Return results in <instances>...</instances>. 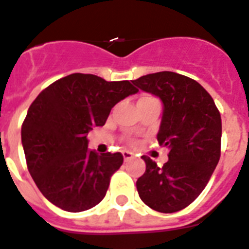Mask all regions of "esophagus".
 <instances>
[{
	"label": "esophagus",
	"mask_w": 249,
	"mask_h": 249,
	"mask_svg": "<svg viewBox=\"0 0 249 249\" xmlns=\"http://www.w3.org/2000/svg\"><path fill=\"white\" fill-rule=\"evenodd\" d=\"M123 156H124L125 161H129L134 157V153H131L130 151H123Z\"/></svg>",
	"instance_id": "34e87169"
}]
</instances>
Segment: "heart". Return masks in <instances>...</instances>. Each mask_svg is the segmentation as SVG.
Instances as JSON below:
<instances>
[{"label": "heart", "mask_w": 249, "mask_h": 249, "mask_svg": "<svg viewBox=\"0 0 249 249\" xmlns=\"http://www.w3.org/2000/svg\"><path fill=\"white\" fill-rule=\"evenodd\" d=\"M148 100H156V98H153V97L151 96H143L139 101H148Z\"/></svg>", "instance_id": "obj_1"}]
</instances>
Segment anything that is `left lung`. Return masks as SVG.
I'll list each match as a JSON object with an SVG mask.
<instances>
[{
	"label": "left lung",
	"mask_w": 249,
	"mask_h": 249,
	"mask_svg": "<svg viewBox=\"0 0 249 249\" xmlns=\"http://www.w3.org/2000/svg\"><path fill=\"white\" fill-rule=\"evenodd\" d=\"M133 84L162 101L157 141L169 149V161L162 167L142 156L145 171L137 180V191L155 211H180L201 195L219 162L220 112L199 83L178 72L148 74Z\"/></svg>",
	"instance_id": "1"
}]
</instances>
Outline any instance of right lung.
<instances>
[{
	"label": "right lung",
	"instance_id": "right-lung-1",
	"mask_svg": "<svg viewBox=\"0 0 249 249\" xmlns=\"http://www.w3.org/2000/svg\"><path fill=\"white\" fill-rule=\"evenodd\" d=\"M137 92L129 80L107 82L75 72L52 83L33 101L21 126V143L28 170L51 203L80 212L104 199L124 157L90 151L87 135L105 125L115 105Z\"/></svg>",
	"mask_w": 249,
	"mask_h": 249
}]
</instances>
